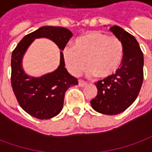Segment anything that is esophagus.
Segmentation results:
<instances>
[{
  "instance_id": "34e87169",
  "label": "esophagus",
  "mask_w": 152,
  "mask_h": 152,
  "mask_svg": "<svg viewBox=\"0 0 152 152\" xmlns=\"http://www.w3.org/2000/svg\"><path fill=\"white\" fill-rule=\"evenodd\" d=\"M86 84H87V83H86V81L82 80H78V85H79L80 87H84V86H86Z\"/></svg>"
}]
</instances>
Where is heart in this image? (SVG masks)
<instances>
[{"label":"heart","mask_w":152,"mask_h":152,"mask_svg":"<svg viewBox=\"0 0 152 152\" xmlns=\"http://www.w3.org/2000/svg\"><path fill=\"white\" fill-rule=\"evenodd\" d=\"M124 45L120 39L100 31L77 37L72 47L63 51L64 63L73 76H79L86 66L90 77L107 79L117 72L124 58Z\"/></svg>","instance_id":"1"}]
</instances>
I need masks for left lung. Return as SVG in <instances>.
<instances>
[{"instance_id": "obj_1", "label": "left lung", "mask_w": 152, "mask_h": 152, "mask_svg": "<svg viewBox=\"0 0 152 152\" xmlns=\"http://www.w3.org/2000/svg\"><path fill=\"white\" fill-rule=\"evenodd\" d=\"M124 45V58L117 72L95 83L97 96L90 101L96 112L117 115L136 100L143 81V53L134 36L118 26L110 28Z\"/></svg>"}]
</instances>
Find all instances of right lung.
Segmentation results:
<instances>
[{"instance_id":"obj_1","label":"right lung","mask_w":152,"mask_h":152,"mask_svg":"<svg viewBox=\"0 0 152 152\" xmlns=\"http://www.w3.org/2000/svg\"><path fill=\"white\" fill-rule=\"evenodd\" d=\"M72 37V31L62 27L44 26L23 38L12 53L11 85L19 105L25 112L40 120L50 119L62 111L66 89L78 85L65 67L63 51ZM47 38L61 50L60 63L53 72L40 77L28 75L22 68V58L35 39Z\"/></svg>"}]
</instances>
